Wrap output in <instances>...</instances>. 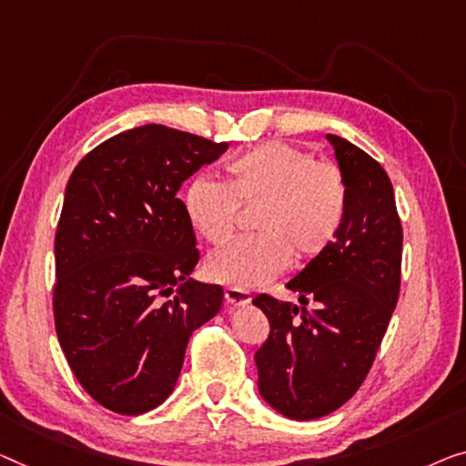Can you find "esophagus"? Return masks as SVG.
<instances>
[{
	"mask_svg": "<svg viewBox=\"0 0 466 466\" xmlns=\"http://www.w3.org/2000/svg\"><path fill=\"white\" fill-rule=\"evenodd\" d=\"M226 301L230 303V305H248L251 303V293H248V290H245V289H234V287H228L226 289Z\"/></svg>",
	"mask_w": 466,
	"mask_h": 466,
	"instance_id": "obj_1",
	"label": "esophagus"
}]
</instances>
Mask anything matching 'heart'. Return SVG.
<instances>
[{
    "instance_id": "1",
    "label": "heart",
    "mask_w": 466,
    "mask_h": 466,
    "mask_svg": "<svg viewBox=\"0 0 466 466\" xmlns=\"http://www.w3.org/2000/svg\"><path fill=\"white\" fill-rule=\"evenodd\" d=\"M224 184L197 177L184 192L194 232L224 245L238 224V207L253 211L257 232L209 255L205 272L234 289L261 287L290 261L322 255L341 230L347 211L343 173L332 163L284 142H268L230 158Z\"/></svg>"
}]
</instances>
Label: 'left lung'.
Returning <instances> with one entry per match:
<instances>
[{
    "label": "left lung",
    "mask_w": 466,
    "mask_h": 466,
    "mask_svg": "<svg viewBox=\"0 0 466 466\" xmlns=\"http://www.w3.org/2000/svg\"><path fill=\"white\" fill-rule=\"evenodd\" d=\"M326 140L347 186L341 230L287 282L303 308L269 295L253 299L269 322L255 351L259 393L293 420L335 412L358 391L400 295L404 236L391 179L356 144L332 134Z\"/></svg>",
    "instance_id": "obj_1"
}]
</instances>
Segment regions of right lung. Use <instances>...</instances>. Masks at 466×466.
Masks as SVG:
<instances>
[{"label": "right lung", "instance_id": "obj_1", "mask_svg": "<svg viewBox=\"0 0 466 466\" xmlns=\"http://www.w3.org/2000/svg\"><path fill=\"white\" fill-rule=\"evenodd\" d=\"M226 150L142 125L96 146L68 179L54 242L56 335L81 387L108 410L163 404L192 332L221 309L224 289L190 278L197 236L177 192Z\"/></svg>", "mask_w": 466, "mask_h": 466}]
</instances>
